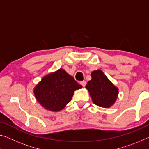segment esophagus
Masks as SVG:
<instances>
[{"mask_svg":"<svg viewBox=\"0 0 149 149\" xmlns=\"http://www.w3.org/2000/svg\"><path fill=\"white\" fill-rule=\"evenodd\" d=\"M80 84L82 85L83 87H85V85H86V82H85V81H81L80 82Z\"/></svg>","mask_w":149,"mask_h":149,"instance_id":"1","label":"esophagus"}]
</instances>
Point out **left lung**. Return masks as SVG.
<instances>
[{
    "label": "left lung",
    "mask_w": 149,
    "mask_h": 149,
    "mask_svg": "<svg viewBox=\"0 0 149 149\" xmlns=\"http://www.w3.org/2000/svg\"><path fill=\"white\" fill-rule=\"evenodd\" d=\"M91 75V79L87 82L85 88L93 103L102 108H110L117 100L118 87L108 79L102 70H95Z\"/></svg>",
    "instance_id": "1"
}]
</instances>
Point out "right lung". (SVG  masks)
<instances>
[{
    "label": "right lung",
    "mask_w": 149,
    "mask_h": 149,
    "mask_svg": "<svg viewBox=\"0 0 149 149\" xmlns=\"http://www.w3.org/2000/svg\"><path fill=\"white\" fill-rule=\"evenodd\" d=\"M82 85L64 69L60 68L42 78L33 89L36 100L45 109L58 112L64 109L71 101L75 90Z\"/></svg>",
    "instance_id": "add662e5"
}]
</instances>
